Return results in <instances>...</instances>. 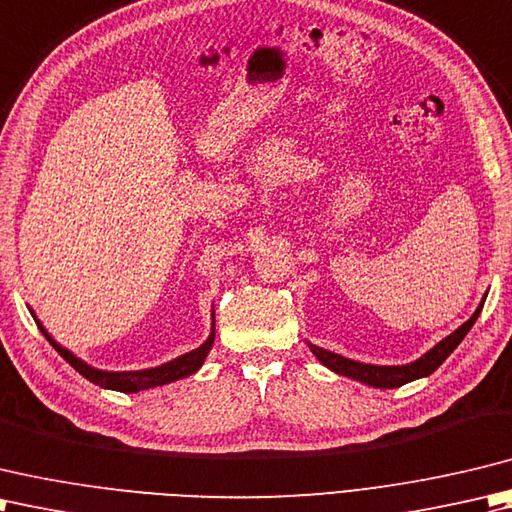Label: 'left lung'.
Here are the masks:
<instances>
[{
    "label": "left lung",
    "instance_id": "left-lung-1",
    "mask_svg": "<svg viewBox=\"0 0 512 512\" xmlns=\"http://www.w3.org/2000/svg\"><path fill=\"white\" fill-rule=\"evenodd\" d=\"M486 296H488V291L484 294L482 302L477 305L475 314L468 318L462 327H457L451 336H446L444 340L437 342L433 349L426 351L424 356H420L409 364H398V367H395V364L393 367H387V364H367V362L344 358V356H340V353L316 347V344H311V342H307V347L333 373L347 375V378L358 380L362 384H369V387H375V389H398L406 382H413V380H420V378H426V375H431L448 356H451V353L457 349V344L466 338V333L471 331V327L475 325L477 316L482 314Z\"/></svg>",
    "mask_w": 512,
    "mask_h": 512
}]
</instances>
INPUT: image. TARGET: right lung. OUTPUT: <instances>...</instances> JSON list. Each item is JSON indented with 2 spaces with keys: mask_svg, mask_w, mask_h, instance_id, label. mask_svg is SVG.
Instances as JSON below:
<instances>
[{
  "mask_svg": "<svg viewBox=\"0 0 512 512\" xmlns=\"http://www.w3.org/2000/svg\"><path fill=\"white\" fill-rule=\"evenodd\" d=\"M30 314H33L35 322L39 331L44 333L46 340L52 344V349H55L61 358H64L72 369L79 371L83 378L90 380L92 384H99L101 389H110V391H121V393H139L145 389H154V387H161V384H170L176 382L181 378H187V375L196 373L198 369L203 367V362L207 358V353H210L212 344H214V309H212V331L207 340L201 344V347H196L192 351L183 353V356L174 358L165 364H159V367H152V369H139V371H103V369H95L90 367L88 362H83L81 358H77L75 353L68 351L66 347H61V344L50 336L46 331V327L41 325L37 320L35 311L30 309Z\"/></svg>",
  "mask_w": 512,
  "mask_h": 512,
  "instance_id": "add662e5",
  "label": "right lung"
}]
</instances>
